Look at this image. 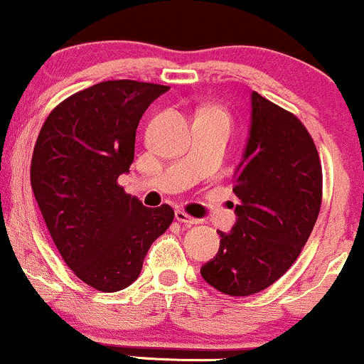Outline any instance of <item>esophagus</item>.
<instances>
[{
  "label": "esophagus",
  "instance_id": "34e87169",
  "mask_svg": "<svg viewBox=\"0 0 364 364\" xmlns=\"http://www.w3.org/2000/svg\"><path fill=\"white\" fill-rule=\"evenodd\" d=\"M174 217H176L178 223L186 224V225H193V224L198 223V219H195V217L188 215L186 212H183V210H176V214H174Z\"/></svg>",
  "mask_w": 364,
  "mask_h": 364
}]
</instances>
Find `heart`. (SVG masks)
<instances>
[{
    "instance_id": "obj_1",
    "label": "heart",
    "mask_w": 364,
    "mask_h": 364,
    "mask_svg": "<svg viewBox=\"0 0 364 364\" xmlns=\"http://www.w3.org/2000/svg\"><path fill=\"white\" fill-rule=\"evenodd\" d=\"M214 112H219V111H214ZM219 114H220V116H223V112H219Z\"/></svg>"
}]
</instances>
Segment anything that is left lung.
<instances>
[{
	"label": "left lung",
	"instance_id": "8db88e82",
	"mask_svg": "<svg viewBox=\"0 0 364 364\" xmlns=\"http://www.w3.org/2000/svg\"><path fill=\"white\" fill-rule=\"evenodd\" d=\"M232 191L240 200L231 232L217 231L219 252L200 269L217 291L250 296L289 270L321 205L315 141L289 111L252 92V121Z\"/></svg>",
	"mask_w": 364,
	"mask_h": 364
}]
</instances>
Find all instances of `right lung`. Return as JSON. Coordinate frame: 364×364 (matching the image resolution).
<instances>
[{"mask_svg":"<svg viewBox=\"0 0 364 364\" xmlns=\"http://www.w3.org/2000/svg\"><path fill=\"white\" fill-rule=\"evenodd\" d=\"M169 87L107 80L58 104L37 136L31 183L58 252L80 281L116 292L139 279L150 245L174 219L118 185L140 118Z\"/></svg>","mask_w":364,"mask_h":364,"instance_id":"right-lung-1","label":"right lung"}]
</instances>
